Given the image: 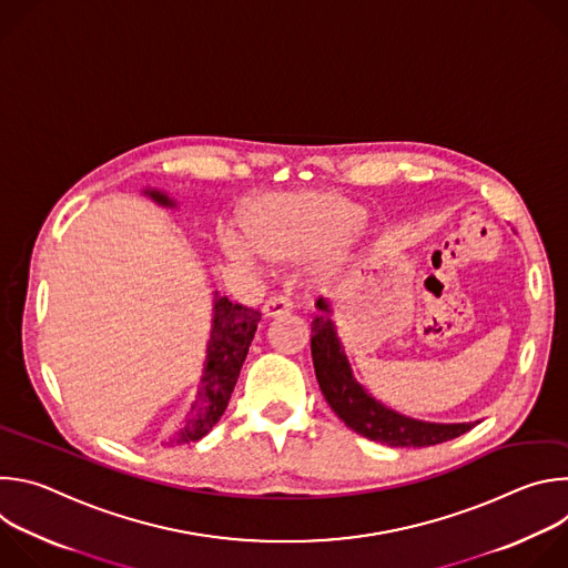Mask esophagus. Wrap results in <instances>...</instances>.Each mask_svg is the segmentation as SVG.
Listing matches in <instances>:
<instances>
[{"label":"esophagus","instance_id":"esophagus-1","mask_svg":"<svg viewBox=\"0 0 568 568\" xmlns=\"http://www.w3.org/2000/svg\"><path fill=\"white\" fill-rule=\"evenodd\" d=\"M290 312H292V301H290L287 296H283V294L267 298L265 305H263V314H265L267 318H276V316L290 314Z\"/></svg>","mask_w":568,"mask_h":568}]
</instances>
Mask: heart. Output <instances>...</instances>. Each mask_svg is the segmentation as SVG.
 <instances>
[{"mask_svg":"<svg viewBox=\"0 0 568 568\" xmlns=\"http://www.w3.org/2000/svg\"><path fill=\"white\" fill-rule=\"evenodd\" d=\"M366 209L337 191H281L250 197L240 209L247 237L222 231L224 252L240 263H301L314 258V278L331 281L344 265Z\"/></svg>","mask_w":568,"mask_h":568,"instance_id":"heart-1","label":"heart"}]
</instances>
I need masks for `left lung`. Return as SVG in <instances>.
<instances>
[{
  "label": "left lung",
  "mask_w": 568,
  "mask_h": 568,
  "mask_svg": "<svg viewBox=\"0 0 568 568\" xmlns=\"http://www.w3.org/2000/svg\"><path fill=\"white\" fill-rule=\"evenodd\" d=\"M318 314L312 318V362L323 397L333 412L359 436L388 447H429L469 432L476 423H423L402 416L377 402L353 375L344 346L331 318V303L318 298Z\"/></svg>",
  "instance_id": "1"
}]
</instances>
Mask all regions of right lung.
Segmentation results:
<instances>
[{
	"instance_id": "right-lung-1",
	"label": "right lung",
	"mask_w": 568,
	"mask_h": 568,
	"mask_svg": "<svg viewBox=\"0 0 568 568\" xmlns=\"http://www.w3.org/2000/svg\"><path fill=\"white\" fill-rule=\"evenodd\" d=\"M143 193L161 206H175V202L166 193L154 189H145ZM258 321V310L231 303L226 296H217L215 292L204 373L195 399L191 404V412L186 414L184 427L171 438L169 445L195 443L202 436H206L213 429V425L222 418L233 386L237 382L240 368L245 364V357L250 353Z\"/></svg>"
}]
</instances>
